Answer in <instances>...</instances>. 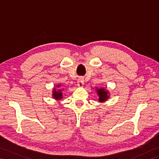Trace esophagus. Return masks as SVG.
Listing matches in <instances>:
<instances>
[{"label":"esophagus","instance_id":"esophagus-1","mask_svg":"<svg viewBox=\"0 0 159 159\" xmlns=\"http://www.w3.org/2000/svg\"><path fill=\"white\" fill-rule=\"evenodd\" d=\"M77 85H78V86L80 87H83L84 85V80H83V79H82V78H80V79L78 80V81H77Z\"/></svg>","mask_w":159,"mask_h":159}]
</instances>
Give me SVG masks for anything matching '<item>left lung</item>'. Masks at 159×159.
Wrapping results in <instances>:
<instances>
[{"label": "left lung", "instance_id": "left-lung-1", "mask_svg": "<svg viewBox=\"0 0 159 159\" xmlns=\"http://www.w3.org/2000/svg\"><path fill=\"white\" fill-rule=\"evenodd\" d=\"M97 92L99 96L100 102H104V101H106V100H107L108 98H109V96L107 95V91H105L104 89H97Z\"/></svg>", "mask_w": 159, "mask_h": 159}]
</instances>
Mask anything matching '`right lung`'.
Returning <instances> with one entry per match:
<instances>
[{"label": "right lung", "mask_w": 159, "mask_h": 159, "mask_svg": "<svg viewBox=\"0 0 159 159\" xmlns=\"http://www.w3.org/2000/svg\"><path fill=\"white\" fill-rule=\"evenodd\" d=\"M57 87H59V88L60 85H57ZM53 97L55 98V99H57V100L61 99V98H62V92H61V90L59 89V90L56 91L55 89H54V91H53Z\"/></svg>", "instance_id": "add662e5"}]
</instances>
